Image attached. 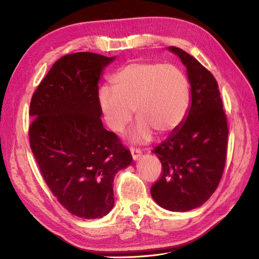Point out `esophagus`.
I'll return each mask as SVG.
<instances>
[{"mask_svg":"<svg viewBox=\"0 0 259 259\" xmlns=\"http://www.w3.org/2000/svg\"><path fill=\"white\" fill-rule=\"evenodd\" d=\"M130 152H131V155H132V159H134V160H138V158H140L141 150L130 148Z\"/></svg>","mask_w":259,"mask_h":259,"instance_id":"1","label":"esophagus"}]
</instances>
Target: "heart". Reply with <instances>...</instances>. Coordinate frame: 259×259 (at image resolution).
I'll list each match as a JSON object with an SVG mask.
<instances>
[{
  "mask_svg": "<svg viewBox=\"0 0 259 259\" xmlns=\"http://www.w3.org/2000/svg\"><path fill=\"white\" fill-rule=\"evenodd\" d=\"M112 90H99L104 120L112 132H121L135 110L139 119L131 134L134 141H147L152 131L167 135L183 122L189 108V82L173 65L134 62L111 78Z\"/></svg>",
  "mask_w": 259,
  "mask_h": 259,
  "instance_id": "obj_1",
  "label": "heart"
}]
</instances>
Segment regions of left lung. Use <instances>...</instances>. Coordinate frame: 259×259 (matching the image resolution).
Wrapping results in <instances>:
<instances>
[{
  "mask_svg": "<svg viewBox=\"0 0 259 259\" xmlns=\"http://www.w3.org/2000/svg\"><path fill=\"white\" fill-rule=\"evenodd\" d=\"M169 50L188 70L192 102L181 127L153 149L162 172L151 195L161 207L186 212L201 206L218 189L226 162L228 127L211 71L181 48Z\"/></svg>",
  "mask_w": 259,
  "mask_h": 259,
  "instance_id": "left-lung-1",
  "label": "left lung"
}]
</instances>
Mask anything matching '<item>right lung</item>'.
<instances>
[{"label": "right lung", "instance_id": "obj_1", "mask_svg": "<svg viewBox=\"0 0 259 259\" xmlns=\"http://www.w3.org/2000/svg\"><path fill=\"white\" fill-rule=\"evenodd\" d=\"M115 57L80 52L53 65L31 100L29 146L58 202L81 219H100L115 204V174L132 155L104 128L98 81Z\"/></svg>", "mask_w": 259, "mask_h": 259}]
</instances>
